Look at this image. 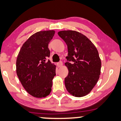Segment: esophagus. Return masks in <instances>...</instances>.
Instances as JSON below:
<instances>
[{
    "label": "esophagus",
    "mask_w": 121,
    "mask_h": 121,
    "mask_svg": "<svg viewBox=\"0 0 121 121\" xmlns=\"http://www.w3.org/2000/svg\"><path fill=\"white\" fill-rule=\"evenodd\" d=\"M58 64H59V66L60 67H61L62 66V65H63V64H62V62L61 61L59 62V63H58Z\"/></svg>",
    "instance_id": "obj_1"
}]
</instances>
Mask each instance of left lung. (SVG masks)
<instances>
[{
  "label": "left lung",
  "mask_w": 121,
  "mask_h": 121,
  "mask_svg": "<svg viewBox=\"0 0 121 121\" xmlns=\"http://www.w3.org/2000/svg\"><path fill=\"white\" fill-rule=\"evenodd\" d=\"M58 35L68 46L69 70L65 85L70 94L82 97L88 94L97 83L100 75L101 60L98 51L87 37L75 30H61Z\"/></svg>",
  "instance_id": "left-lung-1"
}]
</instances>
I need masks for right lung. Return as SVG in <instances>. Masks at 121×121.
Listing matches in <instances>:
<instances>
[{
    "mask_svg": "<svg viewBox=\"0 0 121 121\" xmlns=\"http://www.w3.org/2000/svg\"><path fill=\"white\" fill-rule=\"evenodd\" d=\"M53 30L37 32L22 45L16 61V73L24 89L37 98L50 94L52 80L56 75V66L47 58L50 51L48 43L52 39Z\"/></svg>",
    "mask_w": 121,
    "mask_h": 121,
    "instance_id": "obj_1",
    "label": "right lung"
}]
</instances>
